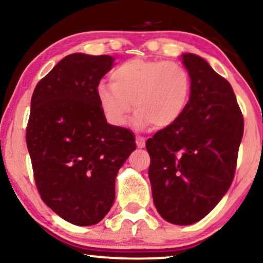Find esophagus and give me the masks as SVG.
Segmentation results:
<instances>
[{
  "label": "esophagus",
  "mask_w": 263,
  "mask_h": 263,
  "mask_svg": "<svg viewBox=\"0 0 263 263\" xmlns=\"http://www.w3.org/2000/svg\"><path fill=\"white\" fill-rule=\"evenodd\" d=\"M136 144H137L138 148H143L144 144H146V141H144L143 137H140V136H137V137H136Z\"/></svg>",
  "instance_id": "34e87169"
}]
</instances>
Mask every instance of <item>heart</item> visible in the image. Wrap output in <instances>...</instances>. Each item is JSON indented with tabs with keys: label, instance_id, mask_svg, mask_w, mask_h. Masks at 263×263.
Returning a JSON list of instances; mask_svg holds the SVG:
<instances>
[{
	"label": "heart",
	"instance_id": "1",
	"mask_svg": "<svg viewBox=\"0 0 263 263\" xmlns=\"http://www.w3.org/2000/svg\"><path fill=\"white\" fill-rule=\"evenodd\" d=\"M192 78L178 63L159 59H131L117 65L111 84H99V102L107 121L123 126L135 106L137 128L174 125L185 112Z\"/></svg>",
	"mask_w": 263,
	"mask_h": 263
}]
</instances>
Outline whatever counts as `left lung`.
<instances>
[{"instance_id":"obj_1","label":"left lung","mask_w":263,"mask_h":263,"mask_svg":"<svg viewBox=\"0 0 263 263\" xmlns=\"http://www.w3.org/2000/svg\"><path fill=\"white\" fill-rule=\"evenodd\" d=\"M192 78L185 112L146 142L153 203L168 222L206 216L230 188L243 135V116L225 78L195 54H183Z\"/></svg>"}]
</instances>
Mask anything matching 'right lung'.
I'll return each instance as SVG.
<instances>
[{
  "label": "right lung",
  "instance_id": "obj_1",
  "mask_svg": "<svg viewBox=\"0 0 263 263\" xmlns=\"http://www.w3.org/2000/svg\"><path fill=\"white\" fill-rule=\"evenodd\" d=\"M110 55L74 53L35 86L26 142L42 200L74 225H95L115 200L117 172L136 149L127 128L108 125L99 102Z\"/></svg>",
  "mask_w": 263,
  "mask_h": 263
}]
</instances>
